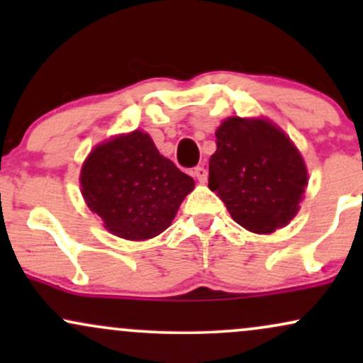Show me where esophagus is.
<instances>
[{"label": "esophagus", "instance_id": "1", "mask_svg": "<svg viewBox=\"0 0 363 363\" xmlns=\"http://www.w3.org/2000/svg\"><path fill=\"white\" fill-rule=\"evenodd\" d=\"M193 174H194V177L198 179L199 182H206V179H208V172H206V169H205V167H196Z\"/></svg>", "mask_w": 363, "mask_h": 363}]
</instances>
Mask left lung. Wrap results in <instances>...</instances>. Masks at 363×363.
Here are the masks:
<instances>
[{"mask_svg": "<svg viewBox=\"0 0 363 363\" xmlns=\"http://www.w3.org/2000/svg\"><path fill=\"white\" fill-rule=\"evenodd\" d=\"M208 187L245 230L272 234L297 215L307 169L291 140L268 119L228 118L216 129Z\"/></svg>", "mask_w": 363, "mask_h": 363, "instance_id": "left-lung-1", "label": "left lung"}]
</instances>
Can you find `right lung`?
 I'll list each match as a JSON object with an SVG mask.
<instances>
[{"instance_id": "add662e5", "label": "right lung", "mask_w": 363, "mask_h": 363, "mask_svg": "<svg viewBox=\"0 0 363 363\" xmlns=\"http://www.w3.org/2000/svg\"><path fill=\"white\" fill-rule=\"evenodd\" d=\"M80 186L86 206L111 234L147 240L172 223L194 181L136 129L91 150L82 165Z\"/></svg>"}]
</instances>
